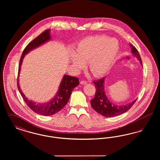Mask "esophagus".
<instances>
[{
	"instance_id": "34e87169",
	"label": "esophagus",
	"mask_w": 160,
	"mask_h": 160,
	"mask_svg": "<svg viewBox=\"0 0 160 160\" xmlns=\"http://www.w3.org/2000/svg\"><path fill=\"white\" fill-rule=\"evenodd\" d=\"M86 83H87V82L85 81V80H82V81L80 82V84H85Z\"/></svg>"
}]
</instances>
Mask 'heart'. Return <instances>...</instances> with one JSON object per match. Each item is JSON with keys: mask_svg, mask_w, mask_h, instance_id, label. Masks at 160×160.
Listing matches in <instances>:
<instances>
[{"mask_svg": "<svg viewBox=\"0 0 160 160\" xmlns=\"http://www.w3.org/2000/svg\"><path fill=\"white\" fill-rule=\"evenodd\" d=\"M118 52L119 44L116 39L104 35L88 37L78 44L76 53L71 54V61L78 69L88 62L92 74L95 77L102 76L114 65Z\"/></svg>", "mask_w": 160, "mask_h": 160, "instance_id": "obj_1", "label": "heart"}]
</instances>
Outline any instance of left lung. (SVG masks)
Returning <instances> with one entry per match:
<instances>
[{"label":"left lung","instance_id":"8db88e82","mask_svg":"<svg viewBox=\"0 0 160 160\" xmlns=\"http://www.w3.org/2000/svg\"><path fill=\"white\" fill-rule=\"evenodd\" d=\"M130 46L132 48V53L139 60L142 65V59L137 48L131 44ZM104 78L105 77L93 82L96 91L94 98L91 100L92 108L97 113L105 117H113L125 113L134 104L137 99L125 106L114 105L108 100L105 93L104 89Z\"/></svg>","mask_w":160,"mask_h":160}]
</instances>
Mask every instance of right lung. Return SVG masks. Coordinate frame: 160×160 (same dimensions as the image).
Returning <instances> with one entry per match:
<instances>
[{
  "mask_svg": "<svg viewBox=\"0 0 160 160\" xmlns=\"http://www.w3.org/2000/svg\"><path fill=\"white\" fill-rule=\"evenodd\" d=\"M50 29H47L44 31L37 38H35L33 40L30 42L28 44V46L25 47L20 60L18 73V76L20 72L21 65L25 54L29 52L32 50L38 47V46L44 44L46 41H48L50 39ZM78 84L79 80L78 78L65 75L60 84L59 91L53 98L47 103L38 104L26 98L20 88L18 83V78L17 80L18 89L27 106L34 112L44 116L53 115L61 110L67 104L74 88Z\"/></svg>",
  "mask_w": 160,
  "mask_h": 160,
  "instance_id": "right-lung-1",
  "label": "right lung"
}]
</instances>
